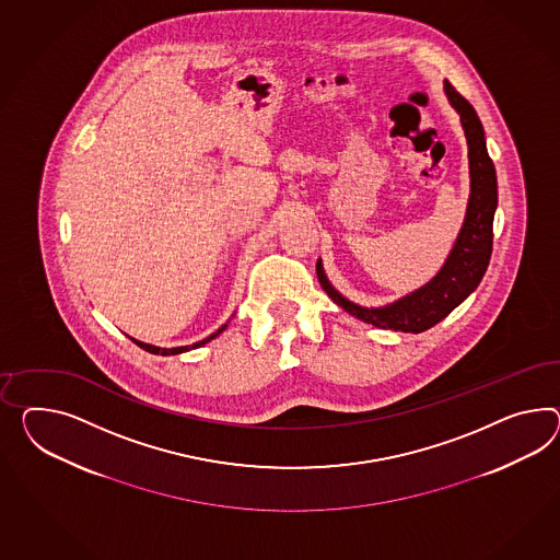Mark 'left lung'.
<instances>
[{
	"mask_svg": "<svg viewBox=\"0 0 560 560\" xmlns=\"http://www.w3.org/2000/svg\"><path fill=\"white\" fill-rule=\"evenodd\" d=\"M445 93L453 109L459 114L460 126L469 145V176L471 195L467 202V215L463 221L459 237L453 245L445 266L429 284L418 288L400 301L380 308H365L347 301L330 287L320 259L316 261V276L330 301L339 304L349 315L373 325L377 329H394L401 332H422L441 323L453 308H457L475 288L479 287L488 270L493 245V215L498 207V178L495 166L489 159L486 133L474 105L465 100L455 86L445 81Z\"/></svg>",
	"mask_w": 560,
	"mask_h": 560,
	"instance_id": "obj_1",
	"label": "left lung"
}]
</instances>
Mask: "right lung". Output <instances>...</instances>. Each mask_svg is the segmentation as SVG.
Segmentation results:
<instances>
[{
    "label": "right lung",
    "mask_w": 560,
    "mask_h": 560,
    "mask_svg": "<svg viewBox=\"0 0 560 560\" xmlns=\"http://www.w3.org/2000/svg\"><path fill=\"white\" fill-rule=\"evenodd\" d=\"M228 329V325H223V327H219V329L213 332V335H209L207 339H202L199 343L185 345V347H173V349H166V347H156V345L142 343V341H136V339H131L133 343L140 345L144 351L148 353H154V355H176V353H185L188 349H197V347H201V345L209 343L211 339H215L219 337L223 330Z\"/></svg>",
    "instance_id": "right-lung-1"
}]
</instances>
